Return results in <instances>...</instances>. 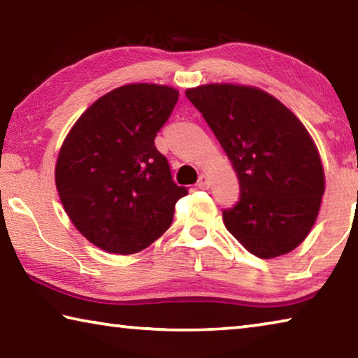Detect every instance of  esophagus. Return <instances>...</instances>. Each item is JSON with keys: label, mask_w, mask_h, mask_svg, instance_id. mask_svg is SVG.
<instances>
[{"label": "esophagus", "mask_w": 358, "mask_h": 358, "mask_svg": "<svg viewBox=\"0 0 358 358\" xmlns=\"http://www.w3.org/2000/svg\"><path fill=\"white\" fill-rule=\"evenodd\" d=\"M197 186L201 187V189H207V187L210 186V180H208V175H205V173H202L201 177H199V183H197Z\"/></svg>", "instance_id": "esophagus-1"}]
</instances>
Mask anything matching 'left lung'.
I'll list each match as a JSON object with an SVG mask.
<instances>
[{
  "instance_id": "obj_1",
  "label": "left lung",
  "mask_w": 358,
  "mask_h": 358,
  "mask_svg": "<svg viewBox=\"0 0 358 358\" xmlns=\"http://www.w3.org/2000/svg\"><path fill=\"white\" fill-rule=\"evenodd\" d=\"M240 181L226 229L248 251L271 259L308 237L325 191L317 147L301 121L256 87L208 83L186 90Z\"/></svg>"
}]
</instances>
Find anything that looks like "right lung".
<instances>
[{
    "mask_svg": "<svg viewBox=\"0 0 358 358\" xmlns=\"http://www.w3.org/2000/svg\"><path fill=\"white\" fill-rule=\"evenodd\" d=\"M177 101L166 85H123L93 102L66 136L57 189L72 224L101 250L134 254L171 227L187 189L172 180L155 137Z\"/></svg>",
    "mask_w": 358,
    "mask_h": 358,
    "instance_id": "add662e5",
    "label": "right lung"
}]
</instances>
